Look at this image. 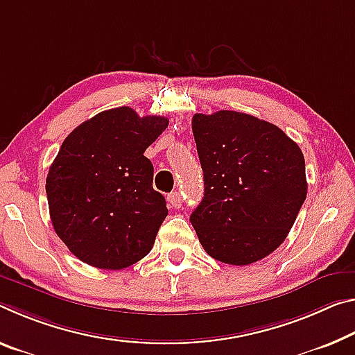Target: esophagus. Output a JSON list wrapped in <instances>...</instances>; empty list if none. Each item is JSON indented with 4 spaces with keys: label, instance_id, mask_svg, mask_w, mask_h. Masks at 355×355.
<instances>
[{
    "label": "esophagus",
    "instance_id": "1",
    "mask_svg": "<svg viewBox=\"0 0 355 355\" xmlns=\"http://www.w3.org/2000/svg\"><path fill=\"white\" fill-rule=\"evenodd\" d=\"M167 202L168 205L173 207V208H180L183 205V199H182V194L180 193H171L167 196Z\"/></svg>",
    "mask_w": 355,
    "mask_h": 355
}]
</instances>
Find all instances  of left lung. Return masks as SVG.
Masks as SVG:
<instances>
[{"mask_svg":"<svg viewBox=\"0 0 355 355\" xmlns=\"http://www.w3.org/2000/svg\"><path fill=\"white\" fill-rule=\"evenodd\" d=\"M204 199L189 221L208 256L250 266L288 237L306 199L305 157L278 126L234 110L193 116Z\"/></svg>","mask_w":355,"mask_h":355,"instance_id":"1","label":"left lung"}]
</instances>
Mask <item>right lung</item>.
<instances>
[{
	"instance_id": "obj_1",
	"label": "right lung",
	"mask_w": 355,
	"mask_h": 355,
	"mask_svg": "<svg viewBox=\"0 0 355 355\" xmlns=\"http://www.w3.org/2000/svg\"><path fill=\"white\" fill-rule=\"evenodd\" d=\"M167 125L166 116L116 107L64 139L46 193L56 235L82 262L121 270L153 248L168 210L153 189V164L144 153Z\"/></svg>"
}]
</instances>
